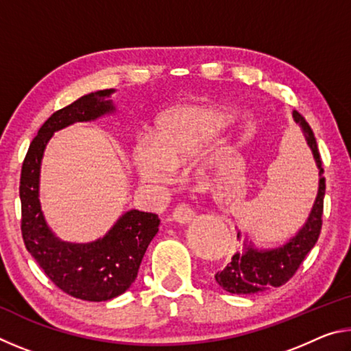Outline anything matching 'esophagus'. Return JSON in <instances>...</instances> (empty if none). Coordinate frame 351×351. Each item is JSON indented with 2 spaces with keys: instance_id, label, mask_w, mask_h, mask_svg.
<instances>
[{
  "instance_id": "34e87169",
  "label": "esophagus",
  "mask_w": 351,
  "mask_h": 351,
  "mask_svg": "<svg viewBox=\"0 0 351 351\" xmlns=\"http://www.w3.org/2000/svg\"><path fill=\"white\" fill-rule=\"evenodd\" d=\"M171 217H173V219H175L176 223H180V224H189V223L193 219L195 212H193L192 209H190L189 206L181 204V206L175 207V210H173V213H171Z\"/></svg>"
}]
</instances>
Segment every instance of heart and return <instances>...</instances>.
Listing matches in <instances>:
<instances>
[{
  "mask_svg": "<svg viewBox=\"0 0 351 351\" xmlns=\"http://www.w3.org/2000/svg\"><path fill=\"white\" fill-rule=\"evenodd\" d=\"M223 117L207 106L182 105L159 114L152 136L133 142L130 159L144 182L170 184L175 169L199 153L221 127Z\"/></svg>",
  "mask_w": 351,
  "mask_h": 351,
  "instance_id": "b5f03b06",
  "label": "heart"
}]
</instances>
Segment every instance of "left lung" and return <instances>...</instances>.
Instances as JSON below:
<instances>
[{
  "instance_id": "left-lung-1",
  "label": "left lung",
  "mask_w": 351,
  "mask_h": 351,
  "mask_svg": "<svg viewBox=\"0 0 351 351\" xmlns=\"http://www.w3.org/2000/svg\"><path fill=\"white\" fill-rule=\"evenodd\" d=\"M294 122L302 128L305 141L313 153L314 162L319 169V189L313 209L308 215L306 223L302 226L293 239L285 245L272 249H257L252 243H245L241 252L234 254L230 263L223 271L215 274L217 283L228 293L232 294H257L269 288H277L287 283L299 269L306 254L316 245L322 229L325 178L322 169L316 138L311 127L300 112L293 111ZM240 239V232L237 234Z\"/></svg>"
}]
</instances>
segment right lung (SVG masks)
<instances>
[{"instance_id": "add662e5", "label": "right lung", "mask_w": 351, "mask_h": 351, "mask_svg": "<svg viewBox=\"0 0 351 351\" xmlns=\"http://www.w3.org/2000/svg\"><path fill=\"white\" fill-rule=\"evenodd\" d=\"M114 91L90 93L56 111L29 145L20 178L21 234L26 249L57 288L88 302L114 299L132 287L147 247L158 234L159 218L156 213L133 209L119 217L102 239L62 241L46 224L41 210L40 167L47 142L58 130L114 112L110 100Z\"/></svg>"}]
</instances>
